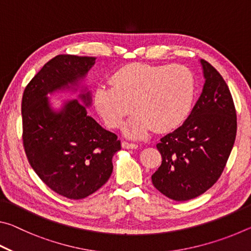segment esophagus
Masks as SVG:
<instances>
[{"label":"esophagus","instance_id":"1","mask_svg":"<svg viewBox=\"0 0 251 251\" xmlns=\"http://www.w3.org/2000/svg\"><path fill=\"white\" fill-rule=\"evenodd\" d=\"M122 147L126 148V150H136V148L138 147V145H137V144H134V143H128L126 141H123L122 142Z\"/></svg>","mask_w":251,"mask_h":251}]
</instances>
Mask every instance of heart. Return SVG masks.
I'll return each mask as SVG.
<instances>
[{"instance_id":"b5f03b06","label":"heart","mask_w":251,"mask_h":251,"mask_svg":"<svg viewBox=\"0 0 251 251\" xmlns=\"http://www.w3.org/2000/svg\"><path fill=\"white\" fill-rule=\"evenodd\" d=\"M110 86H100L94 104L109 128H120L124 118L136 110L124 127L131 138L145 136L151 128L165 133L176 128L193 108L196 80L182 65L131 63L109 78Z\"/></svg>"}]
</instances>
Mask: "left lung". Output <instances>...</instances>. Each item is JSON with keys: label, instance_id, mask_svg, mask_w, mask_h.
Returning a JSON list of instances; mask_svg holds the SVG:
<instances>
[{"label": "left lung", "instance_id": "8db88e82", "mask_svg": "<svg viewBox=\"0 0 251 251\" xmlns=\"http://www.w3.org/2000/svg\"><path fill=\"white\" fill-rule=\"evenodd\" d=\"M202 93L184 124L156 147L161 165L152 174L156 189L176 201L196 198L219 179L237 133V115L228 85L218 71L201 59Z\"/></svg>", "mask_w": 251, "mask_h": 251}]
</instances>
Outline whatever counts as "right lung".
Instances as JSON below:
<instances>
[{"label": "right lung", "mask_w": 251, "mask_h": 251, "mask_svg": "<svg viewBox=\"0 0 251 251\" xmlns=\"http://www.w3.org/2000/svg\"><path fill=\"white\" fill-rule=\"evenodd\" d=\"M95 57L57 55L25 87L22 99L23 146L34 172L61 196L83 199L106 184L112 158L121 150L117 136L88 116L90 92L50 107L49 93L70 88L85 77Z\"/></svg>", "instance_id": "obj_1"}]
</instances>
